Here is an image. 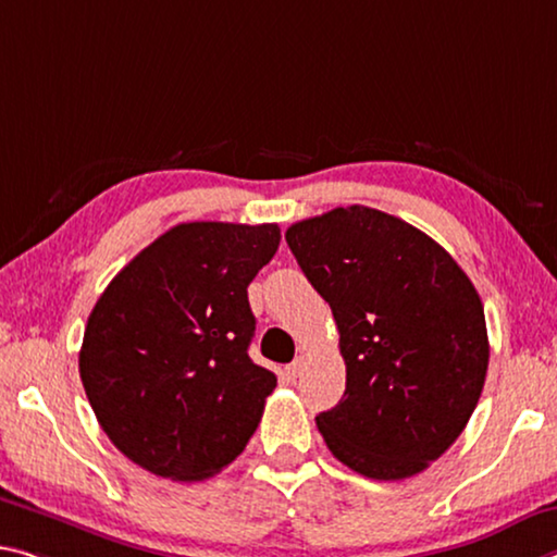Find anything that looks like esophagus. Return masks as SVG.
<instances>
[{"label":"esophagus","mask_w":557,"mask_h":557,"mask_svg":"<svg viewBox=\"0 0 557 557\" xmlns=\"http://www.w3.org/2000/svg\"><path fill=\"white\" fill-rule=\"evenodd\" d=\"M302 367H305V357H297L293 364L285 367V376L287 379H297L299 374H302Z\"/></svg>","instance_id":"1"}]
</instances>
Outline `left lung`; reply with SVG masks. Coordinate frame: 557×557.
Masks as SVG:
<instances>
[{"label":"left lung","mask_w":557,"mask_h":557,"mask_svg":"<svg viewBox=\"0 0 557 557\" xmlns=\"http://www.w3.org/2000/svg\"><path fill=\"white\" fill-rule=\"evenodd\" d=\"M330 302L347 364L342 401L317 417L334 458L367 479L429 469L469 423L488 369L481 297L426 233L349 206L285 233Z\"/></svg>","instance_id":"obj_1"}]
</instances>
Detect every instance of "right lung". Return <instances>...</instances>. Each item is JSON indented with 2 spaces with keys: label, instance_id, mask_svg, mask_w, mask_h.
Returning <instances> with one entry per match:
<instances>
[{
  "label": "right lung",
  "instance_id": "add662e5",
  "mask_svg": "<svg viewBox=\"0 0 557 557\" xmlns=\"http://www.w3.org/2000/svg\"><path fill=\"white\" fill-rule=\"evenodd\" d=\"M277 247L275 223H181L103 289L78 374L106 436L140 469L202 481L243 454L277 386L247 357V285Z\"/></svg>",
  "mask_w": 557,
  "mask_h": 557
}]
</instances>
